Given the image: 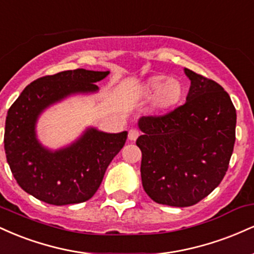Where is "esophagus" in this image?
I'll use <instances>...</instances> for the list:
<instances>
[{
	"instance_id": "1",
	"label": "esophagus",
	"mask_w": 254,
	"mask_h": 254,
	"mask_svg": "<svg viewBox=\"0 0 254 254\" xmlns=\"http://www.w3.org/2000/svg\"><path fill=\"white\" fill-rule=\"evenodd\" d=\"M139 136V131L136 130V129H130L129 131V135H127V138L130 139V141H136L137 137Z\"/></svg>"
}]
</instances>
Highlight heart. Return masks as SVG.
<instances>
[{
    "instance_id": "1",
    "label": "heart",
    "mask_w": 254,
    "mask_h": 254,
    "mask_svg": "<svg viewBox=\"0 0 254 254\" xmlns=\"http://www.w3.org/2000/svg\"><path fill=\"white\" fill-rule=\"evenodd\" d=\"M185 94L184 84L178 78H168L164 75H153L141 87V97L153 99L155 110L167 112L180 104Z\"/></svg>"
}]
</instances>
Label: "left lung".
I'll list each match as a JSON object with an SVG mask.
<instances>
[{
  "instance_id": "left-lung-1",
  "label": "left lung",
  "mask_w": 254,
  "mask_h": 254,
  "mask_svg": "<svg viewBox=\"0 0 254 254\" xmlns=\"http://www.w3.org/2000/svg\"><path fill=\"white\" fill-rule=\"evenodd\" d=\"M191 81L183 106L161 117H141V178L154 202L191 206L211 193L228 170L237 111L220 84L184 69Z\"/></svg>"
}]
</instances>
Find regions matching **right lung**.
<instances>
[{"label": "right lung", "instance_id": "right-lung-1", "mask_svg": "<svg viewBox=\"0 0 254 254\" xmlns=\"http://www.w3.org/2000/svg\"><path fill=\"white\" fill-rule=\"evenodd\" d=\"M109 74L75 69L40 77L8 110L5 156L16 183L28 194L52 205L82 203L94 196L127 131L110 133L89 127L70 144L50 149L38 139L37 123L44 111L66 98L98 93L95 83Z\"/></svg>", "mask_w": 254, "mask_h": 254}]
</instances>
